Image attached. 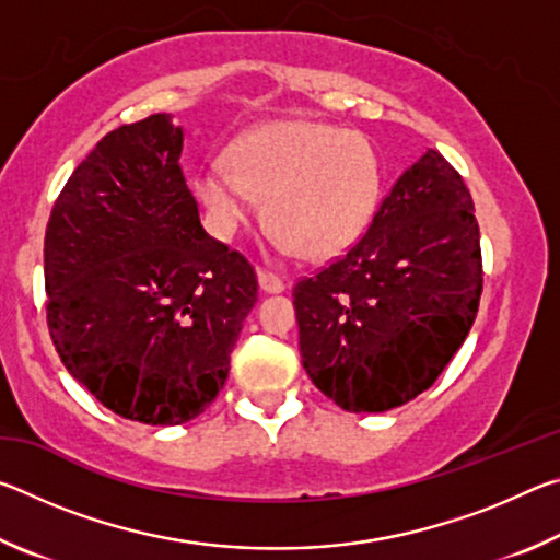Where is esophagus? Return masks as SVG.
<instances>
[{"instance_id": "34e87169", "label": "esophagus", "mask_w": 560, "mask_h": 560, "mask_svg": "<svg viewBox=\"0 0 560 560\" xmlns=\"http://www.w3.org/2000/svg\"><path fill=\"white\" fill-rule=\"evenodd\" d=\"M257 279H259L261 291H267V293H281L283 289H287V283H283V279L277 277V273H271V271L259 269L257 271Z\"/></svg>"}]
</instances>
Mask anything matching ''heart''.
<instances>
[{
  "label": "heart",
  "mask_w": 560,
  "mask_h": 560,
  "mask_svg": "<svg viewBox=\"0 0 560 560\" xmlns=\"http://www.w3.org/2000/svg\"><path fill=\"white\" fill-rule=\"evenodd\" d=\"M212 226L232 234L267 197L271 224L303 257L355 244L383 195V165L360 132L314 120H279L236 143L232 163L210 160L195 179Z\"/></svg>",
  "instance_id": "1"
}]
</instances>
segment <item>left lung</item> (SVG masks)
I'll use <instances>...</instances> for the list:
<instances>
[{
    "mask_svg": "<svg viewBox=\"0 0 560 560\" xmlns=\"http://www.w3.org/2000/svg\"><path fill=\"white\" fill-rule=\"evenodd\" d=\"M481 246L462 175L428 150L365 234L293 287L303 368L348 412H385L438 381L477 318Z\"/></svg>",
    "mask_w": 560,
    "mask_h": 560,
    "instance_id": "obj_1",
    "label": "left lung"
}]
</instances>
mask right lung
Masks as SVG:
<instances>
[{
    "label": "right lung",
    "mask_w": 560,
    "mask_h": 560,
    "mask_svg": "<svg viewBox=\"0 0 560 560\" xmlns=\"http://www.w3.org/2000/svg\"><path fill=\"white\" fill-rule=\"evenodd\" d=\"M183 128L155 113L110 130L46 224V324L75 381L120 417L183 424L226 383L257 271L202 230Z\"/></svg>",
    "instance_id": "1"
}]
</instances>
